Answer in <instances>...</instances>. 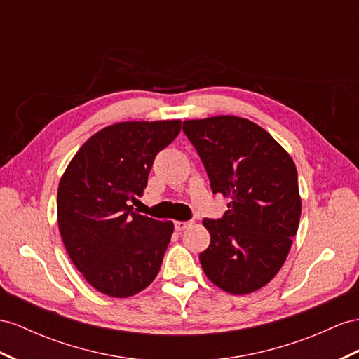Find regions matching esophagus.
I'll list each match as a JSON object with an SVG mask.
<instances>
[{"label": "esophagus", "instance_id": "esophagus-1", "mask_svg": "<svg viewBox=\"0 0 359 359\" xmlns=\"http://www.w3.org/2000/svg\"><path fill=\"white\" fill-rule=\"evenodd\" d=\"M191 224L192 222H174V229H176L177 232H182L185 231V229H188Z\"/></svg>", "mask_w": 359, "mask_h": 359}]
</instances>
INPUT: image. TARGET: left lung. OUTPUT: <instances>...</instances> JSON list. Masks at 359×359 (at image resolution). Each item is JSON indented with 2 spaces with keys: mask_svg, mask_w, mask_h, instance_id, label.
<instances>
[{
  "mask_svg": "<svg viewBox=\"0 0 359 359\" xmlns=\"http://www.w3.org/2000/svg\"><path fill=\"white\" fill-rule=\"evenodd\" d=\"M214 194L231 198L224 215L205 218L210 244L200 253L205 274L231 294L267 285L296 236L302 203L297 170L273 136L245 118L183 121Z\"/></svg>",
  "mask_w": 359,
  "mask_h": 359,
  "instance_id": "8db88e82",
  "label": "left lung"
}]
</instances>
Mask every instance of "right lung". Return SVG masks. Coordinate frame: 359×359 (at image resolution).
Wrapping results in <instances>:
<instances>
[{"mask_svg":"<svg viewBox=\"0 0 359 359\" xmlns=\"http://www.w3.org/2000/svg\"><path fill=\"white\" fill-rule=\"evenodd\" d=\"M180 121L109 126L80 147L57 189V223L72 264L110 297L135 296L154 280L174 231L133 212L156 154L180 133Z\"/></svg>","mask_w":359,"mask_h":359,"instance_id":"right-lung-1","label":"right lung"}]
</instances>
